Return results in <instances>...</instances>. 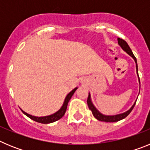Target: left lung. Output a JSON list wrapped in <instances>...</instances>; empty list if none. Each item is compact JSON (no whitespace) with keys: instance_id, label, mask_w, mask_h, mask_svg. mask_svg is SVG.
<instances>
[{"instance_id":"left-lung-1","label":"left lung","mask_w":150,"mask_h":150,"mask_svg":"<svg viewBox=\"0 0 150 150\" xmlns=\"http://www.w3.org/2000/svg\"><path fill=\"white\" fill-rule=\"evenodd\" d=\"M118 43L121 46V48L124 50L126 53H128L130 56H132L133 58V59L134 60L135 63H136V71H137V76H138V79H139V83H140V78H139V75H138V68H137V59L135 58V56L134 55L133 52H132V50L130 49L129 46L128 45V43L122 39H120V38H118ZM136 101L137 100H135L134 104L132 105V107L128 110V111L126 112H122V113H120V114H117V115H113V116H107V115H104L102 114L101 112H99L98 110L96 109V107L94 106V104H92V102H91V95H90V93H88V99H87V104H88V108H89L90 110L92 112V114L93 116H95V119H97L99 121H101V122H118L120 121V120H123L127 116L129 115V113L132 112V110H133L135 104H136Z\"/></svg>"}]
</instances>
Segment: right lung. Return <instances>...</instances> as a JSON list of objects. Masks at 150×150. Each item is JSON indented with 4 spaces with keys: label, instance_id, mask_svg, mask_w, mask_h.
Wrapping results in <instances>:
<instances>
[{
    "label": "right lung",
    "instance_id": "1",
    "mask_svg": "<svg viewBox=\"0 0 150 150\" xmlns=\"http://www.w3.org/2000/svg\"><path fill=\"white\" fill-rule=\"evenodd\" d=\"M77 87L72 90L71 92H69L67 94V95L66 96L65 99H64V101L63 103V105L62 106L60 109L59 110L55 112V113L53 114L50 115V116H41V117H38V116H32V115H30L27 112H25V111H23L22 110V112H23L24 114L26 115L28 117H29L30 119H31L32 120L35 122H38L40 123H43V124H49V123H52V122H54L57 121V120H60L61 118H62V116L64 115L66 112V110H67V104H68L69 100H71V97L73 96V95L74 94L75 91L77 89Z\"/></svg>",
    "mask_w": 150,
    "mask_h": 150
}]
</instances>
